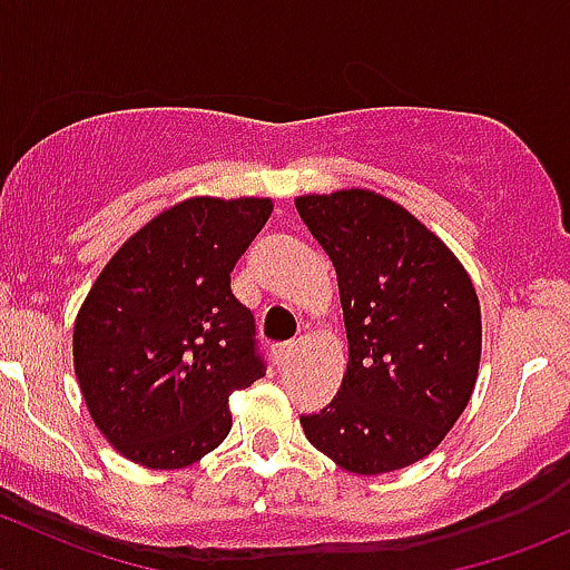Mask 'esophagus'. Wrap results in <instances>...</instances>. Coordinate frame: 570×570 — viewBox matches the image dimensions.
<instances>
[{"instance_id": "1", "label": "esophagus", "mask_w": 570, "mask_h": 570, "mask_svg": "<svg viewBox=\"0 0 570 570\" xmlns=\"http://www.w3.org/2000/svg\"><path fill=\"white\" fill-rule=\"evenodd\" d=\"M295 353H297V344H295V342H289V344H278V347L273 350V355H275V364H278V366H284L286 361H289V358H295Z\"/></svg>"}]
</instances>
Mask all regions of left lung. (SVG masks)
<instances>
[{
	"label": "left lung",
	"instance_id": "8db88e82",
	"mask_svg": "<svg viewBox=\"0 0 570 570\" xmlns=\"http://www.w3.org/2000/svg\"><path fill=\"white\" fill-rule=\"evenodd\" d=\"M333 262L347 331L342 389L303 413L306 439L353 474L422 461L469 405L480 366V303L452 250L370 189L297 198Z\"/></svg>",
	"mask_w": 570,
	"mask_h": 570
}]
</instances>
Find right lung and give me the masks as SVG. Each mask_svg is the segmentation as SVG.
<instances>
[{"label":"right lung","mask_w":570,"mask_h":570,"mask_svg":"<svg viewBox=\"0 0 570 570\" xmlns=\"http://www.w3.org/2000/svg\"><path fill=\"white\" fill-rule=\"evenodd\" d=\"M273 212L267 198H193L109 258L73 325V366L120 455L181 469L223 444L228 396L264 377L256 320L232 269Z\"/></svg>","instance_id":"obj_1"}]
</instances>
